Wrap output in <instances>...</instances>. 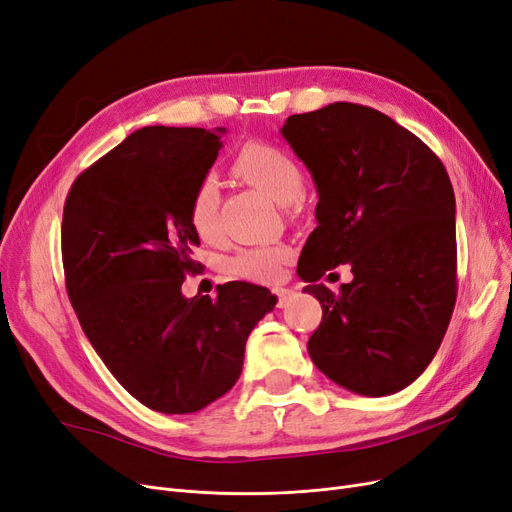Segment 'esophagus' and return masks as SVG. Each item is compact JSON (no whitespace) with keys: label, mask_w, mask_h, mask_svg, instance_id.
<instances>
[{"label":"esophagus","mask_w":512,"mask_h":512,"mask_svg":"<svg viewBox=\"0 0 512 512\" xmlns=\"http://www.w3.org/2000/svg\"><path fill=\"white\" fill-rule=\"evenodd\" d=\"M275 294H277V307H286L292 301V298L296 296V292L290 290V288H277Z\"/></svg>","instance_id":"1"}]
</instances>
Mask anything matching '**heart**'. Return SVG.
<instances>
[{"mask_svg": "<svg viewBox=\"0 0 512 512\" xmlns=\"http://www.w3.org/2000/svg\"><path fill=\"white\" fill-rule=\"evenodd\" d=\"M233 171L241 180L262 190L264 195L277 201L279 205L296 203L303 195V173L301 167L294 163V158L277 146L252 142L245 144L233 161ZM218 184L207 178L203 180L195 195H192L188 220L190 226L201 239L214 237L218 224ZM290 250L286 245H264V248H252L241 252L231 269L239 277L248 279H271L281 262H286Z\"/></svg>", "mask_w": 512, "mask_h": 512, "instance_id": "obj_1", "label": "heart"}]
</instances>
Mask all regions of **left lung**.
Returning <instances> with one entry per match:
<instances>
[{"instance_id":"left-lung-1","label":"left lung","mask_w":512,"mask_h":512,"mask_svg":"<svg viewBox=\"0 0 512 512\" xmlns=\"http://www.w3.org/2000/svg\"><path fill=\"white\" fill-rule=\"evenodd\" d=\"M281 135L320 197L296 269L322 305L309 356L349 392L396 394L436 356L455 305L449 175L419 137L358 103L294 114ZM339 263L355 273L349 285L314 284Z\"/></svg>"}]
</instances>
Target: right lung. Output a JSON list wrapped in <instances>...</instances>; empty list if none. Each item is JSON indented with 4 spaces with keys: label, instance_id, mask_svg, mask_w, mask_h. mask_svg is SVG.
Instances as JSON below:
<instances>
[{
    "label": "right lung",
    "instance_id": "obj_1",
    "mask_svg": "<svg viewBox=\"0 0 512 512\" xmlns=\"http://www.w3.org/2000/svg\"><path fill=\"white\" fill-rule=\"evenodd\" d=\"M224 127H144L80 173L63 207L65 286L84 334L125 390L197 413L237 383L245 341L277 296L248 281L182 294L201 264L188 209Z\"/></svg>",
    "mask_w": 512,
    "mask_h": 512
}]
</instances>
